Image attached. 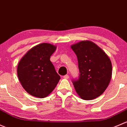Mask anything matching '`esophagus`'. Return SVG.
I'll return each mask as SVG.
<instances>
[{"mask_svg": "<svg viewBox=\"0 0 127 127\" xmlns=\"http://www.w3.org/2000/svg\"><path fill=\"white\" fill-rule=\"evenodd\" d=\"M63 77H64V78H65V79H68V78H69V76L68 75V74H66V75H64Z\"/></svg>", "mask_w": 127, "mask_h": 127, "instance_id": "esophagus-1", "label": "esophagus"}]
</instances>
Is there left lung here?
<instances>
[{
    "mask_svg": "<svg viewBox=\"0 0 127 127\" xmlns=\"http://www.w3.org/2000/svg\"><path fill=\"white\" fill-rule=\"evenodd\" d=\"M78 58L79 75L72 83L77 94L84 100L101 95L109 85L112 64L109 57L96 44L82 41L71 46Z\"/></svg>",
    "mask_w": 127,
    "mask_h": 127,
    "instance_id": "left-lung-1",
    "label": "left lung"
}]
</instances>
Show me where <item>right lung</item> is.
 Here are the masks:
<instances>
[{
	"label": "right lung",
	"instance_id": "1",
	"mask_svg": "<svg viewBox=\"0 0 127 127\" xmlns=\"http://www.w3.org/2000/svg\"><path fill=\"white\" fill-rule=\"evenodd\" d=\"M56 49V46L49 43L38 44L30 49L18 64V78L30 95L46 97L59 81L61 77L50 61Z\"/></svg>",
	"mask_w": 127,
	"mask_h": 127
}]
</instances>
